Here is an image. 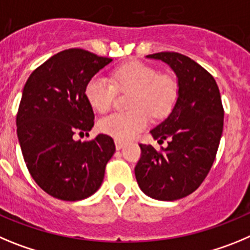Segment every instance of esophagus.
Segmentation results:
<instances>
[{"instance_id": "obj_1", "label": "esophagus", "mask_w": 250, "mask_h": 250, "mask_svg": "<svg viewBox=\"0 0 250 250\" xmlns=\"http://www.w3.org/2000/svg\"><path fill=\"white\" fill-rule=\"evenodd\" d=\"M114 143H116V148L118 150L122 149V148L125 147V142H122V141H118V139H116V141H114Z\"/></svg>"}]
</instances>
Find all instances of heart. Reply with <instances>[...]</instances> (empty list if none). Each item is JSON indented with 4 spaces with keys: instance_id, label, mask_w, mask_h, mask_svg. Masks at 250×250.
Listing matches in <instances>:
<instances>
[{
    "instance_id": "obj_1",
    "label": "heart",
    "mask_w": 250,
    "mask_h": 250,
    "mask_svg": "<svg viewBox=\"0 0 250 250\" xmlns=\"http://www.w3.org/2000/svg\"><path fill=\"white\" fill-rule=\"evenodd\" d=\"M133 89L127 112H113L103 117L98 128L118 141L132 139L149 122L147 110L163 116L177 98V84L168 76L158 75L153 67L142 62H129L114 69L112 82L102 75H94L84 88L86 100L96 112H105L113 102L116 88Z\"/></svg>"
}]
</instances>
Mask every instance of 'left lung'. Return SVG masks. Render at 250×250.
<instances>
[{
	"label": "left lung",
	"instance_id": "8db88e82",
	"mask_svg": "<svg viewBox=\"0 0 250 250\" xmlns=\"http://www.w3.org/2000/svg\"><path fill=\"white\" fill-rule=\"evenodd\" d=\"M147 58L170 67L178 91L169 116L150 130L158 142L168 139V146L157 152L150 145H139L134 174L148 197L177 201L194 192L212 168L223 133V105L213 76L189 57L159 52Z\"/></svg>",
	"mask_w": 250,
	"mask_h": 250
}]
</instances>
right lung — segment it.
I'll use <instances>...</instances> for the list:
<instances>
[{"mask_svg": "<svg viewBox=\"0 0 250 250\" xmlns=\"http://www.w3.org/2000/svg\"><path fill=\"white\" fill-rule=\"evenodd\" d=\"M112 62L81 48L62 51L36 68L22 91L16 118L23 159L36 183L62 201H82L97 192L105 164L116 152L113 139L88 136L94 113L84 88L91 77Z\"/></svg>", "mask_w": 250, "mask_h": 250, "instance_id": "1", "label": "right lung"}]
</instances>
